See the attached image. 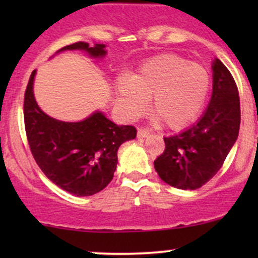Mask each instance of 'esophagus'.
Segmentation results:
<instances>
[{
  "mask_svg": "<svg viewBox=\"0 0 258 258\" xmlns=\"http://www.w3.org/2000/svg\"><path fill=\"white\" fill-rule=\"evenodd\" d=\"M150 135V132H149V130H147V128H138V131H137V136L139 138H146V137H148V136Z\"/></svg>",
  "mask_w": 258,
  "mask_h": 258,
  "instance_id": "1",
  "label": "esophagus"
}]
</instances>
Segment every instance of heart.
<instances>
[{
	"mask_svg": "<svg viewBox=\"0 0 258 258\" xmlns=\"http://www.w3.org/2000/svg\"><path fill=\"white\" fill-rule=\"evenodd\" d=\"M117 90L128 117L143 115L147 98H153V114L166 127L180 130L197 120L205 108L211 75L203 65L177 54H164L147 61L135 79L121 76Z\"/></svg>",
	"mask_w": 258,
	"mask_h": 258,
	"instance_id": "obj_1",
	"label": "heart"
}]
</instances>
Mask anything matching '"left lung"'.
<instances>
[{
    "label": "left lung",
    "mask_w": 258,
    "mask_h": 258,
    "mask_svg": "<svg viewBox=\"0 0 258 258\" xmlns=\"http://www.w3.org/2000/svg\"><path fill=\"white\" fill-rule=\"evenodd\" d=\"M214 85L206 111L194 126L165 137V150L154 161L167 184L194 190L220 171L240 127V100L232 74L220 59L212 64Z\"/></svg>",
    "instance_id": "left-lung-1"
}]
</instances>
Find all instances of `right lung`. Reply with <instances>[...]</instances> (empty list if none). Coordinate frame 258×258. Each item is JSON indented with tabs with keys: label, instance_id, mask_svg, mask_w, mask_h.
I'll use <instances>...</instances> for the list:
<instances>
[{
	"label": "right lung",
	"instance_id": "right-lung-1",
	"mask_svg": "<svg viewBox=\"0 0 258 258\" xmlns=\"http://www.w3.org/2000/svg\"><path fill=\"white\" fill-rule=\"evenodd\" d=\"M104 48V44L90 47L76 42L60 51L82 49L98 58L106 54ZM35 74L34 70L24 96L25 132L35 161L47 178L68 193L90 197L103 190L116 170L117 149L123 142L135 139L137 130L116 125L99 111L80 122L53 119L35 100Z\"/></svg>",
	"mask_w": 258,
	"mask_h": 258
}]
</instances>
